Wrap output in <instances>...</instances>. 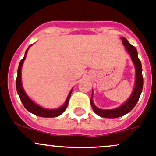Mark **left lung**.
<instances>
[{
	"mask_svg": "<svg viewBox=\"0 0 156 156\" xmlns=\"http://www.w3.org/2000/svg\"><path fill=\"white\" fill-rule=\"evenodd\" d=\"M121 40L122 42H123V44L124 45L125 48H126L127 52L130 55L133 62L134 66H135V87H134V90L133 91L131 96L129 97V99L124 104H122L120 107L111 109V110H102V109L98 108L94 105V104L91 97V99H90V105H91L92 109L94 111V113H97L98 116H101V117H104V118H116V117H120V116H123V115L126 114L129 111H131L134 108V107L137 104V102H138L140 95H141L142 90H143V73H142L143 69H142L141 62H140V60L138 58V52H137L136 49L127 41L126 38L122 37ZM92 95H93V93H92Z\"/></svg>",
	"mask_w": 156,
	"mask_h": 156,
	"instance_id": "1",
	"label": "left lung"
}]
</instances>
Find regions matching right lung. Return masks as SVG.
<instances>
[{
    "instance_id": "1",
    "label": "right lung",
    "mask_w": 156,
    "mask_h": 156,
    "mask_svg": "<svg viewBox=\"0 0 156 156\" xmlns=\"http://www.w3.org/2000/svg\"><path fill=\"white\" fill-rule=\"evenodd\" d=\"M31 46H30L28 47V49H27L25 52V55L24 57L23 58V59L21 60L19 64V67H18L17 70V76H16V91H17L18 94H19L20 98V101H22L24 107L27 109L28 111H30V113H33L34 115L36 116H41V117H55V116H58L59 115H61L63 112L66 110V109L67 108L68 104H69V98H70L71 94H72V90H71L69 94V96H68L67 99H66L65 104L62 106L61 107L58 109H45L41 107L40 106L37 105L36 104H35L28 96L26 94V92L24 91L23 88L22 83H21V69H22V66L24 60H25L26 56H27V51H28L29 48Z\"/></svg>"
}]
</instances>
